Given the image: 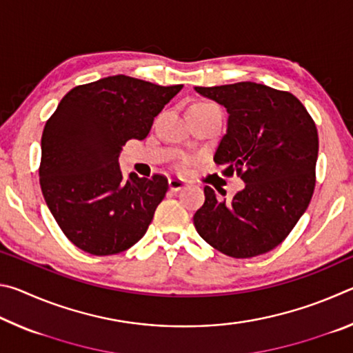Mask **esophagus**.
I'll list each match as a JSON object with an SVG mask.
<instances>
[{
	"label": "esophagus",
	"mask_w": 353,
	"mask_h": 353,
	"mask_svg": "<svg viewBox=\"0 0 353 353\" xmlns=\"http://www.w3.org/2000/svg\"><path fill=\"white\" fill-rule=\"evenodd\" d=\"M185 185H187V183H185V181H182V179H179V177H171L168 181V187H170L171 191L182 190Z\"/></svg>",
	"instance_id": "obj_1"
}]
</instances>
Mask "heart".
<instances>
[{"mask_svg": "<svg viewBox=\"0 0 353 353\" xmlns=\"http://www.w3.org/2000/svg\"><path fill=\"white\" fill-rule=\"evenodd\" d=\"M196 105H212V107H213L214 104H213V103H198Z\"/></svg>", "mask_w": 353, "mask_h": 353, "instance_id": "heart-1", "label": "heart"}]
</instances>
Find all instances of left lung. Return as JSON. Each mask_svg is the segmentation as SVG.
I'll return each instance as SVG.
<instances>
[{"mask_svg": "<svg viewBox=\"0 0 353 353\" xmlns=\"http://www.w3.org/2000/svg\"><path fill=\"white\" fill-rule=\"evenodd\" d=\"M227 109L225 135L214 162L246 183L234 198L204 188L193 221L204 240L234 259L270 252L288 236L312 201L318 130L294 94L263 83L194 87Z\"/></svg>", "mask_w": 353, "mask_h": 353, "instance_id": "8db88e82", "label": "left lung"}]
</instances>
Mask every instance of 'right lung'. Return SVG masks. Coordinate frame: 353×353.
Returning <instances> with one entry per match:
<instances>
[{
  "mask_svg": "<svg viewBox=\"0 0 353 353\" xmlns=\"http://www.w3.org/2000/svg\"><path fill=\"white\" fill-rule=\"evenodd\" d=\"M183 85L103 77L70 90L41 135L40 187L48 208L76 248L113 255L146 234L168 181L119 170L128 140H145L154 118Z\"/></svg>",
  "mask_w": 353,
  "mask_h": 353,
  "instance_id": "1",
  "label": "right lung"
}]
</instances>
